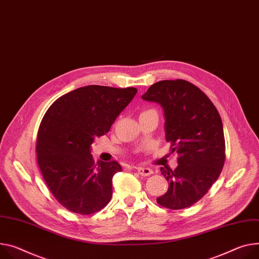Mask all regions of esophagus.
Instances as JSON below:
<instances>
[{
	"label": "esophagus",
	"mask_w": 259,
	"mask_h": 259,
	"mask_svg": "<svg viewBox=\"0 0 259 259\" xmlns=\"http://www.w3.org/2000/svg\"><path fill=\"white\" fill-rule=\"evenodd\" d=\"M137 171H138V174H139L140 176H144V177H148V176H151V175L154 174V171H153L151 168H149V167H143V166L138 167V168H137Z\"/></svg>",
	"instance_id": "obj_1"
}]
</instances>
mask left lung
I'll use <instances>...</instances> for the list:
<instances>
[{
  "mask_svg": "<svg viewBox=\"0 0 259 259\" xmlns=\"http://www.w3.org/2000/svg\"><path fill=\"white\" fill-rule=\"evenodd\" d=\"M142 98L164 111V130L171 152L179 155L175 170L161 167L167 192L157 202L181 209L197 202L219 178L225 160V140L220 114L196 85L183 79L152 84Z\"/></svg>",
  "mask_w": 259,
  "mask_h": 259,
  "instance_id": "1",
  "label": "left lung"
}]
</instances>
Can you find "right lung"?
<instances>
[{
  "mask_svg": "<svg viewBox=\"0 0 259 259\" xmlns=\"http://www.w3.org/2000/svg\"><path fill=\"white\" fill-rule=\"evenodd\" d=\"M136 93L135 88L82 87L60 97L44 114L37 136L38 165L53 195L70 211L90 215L109 202L112 178L122 166L115 161L95 163L91 148Z\"/></svg>",
  "mask_w": 259,
  "mask_h": 259,
  "instance_id": "right-lung-1",
  "label": "right lung"
}]
</instances>
